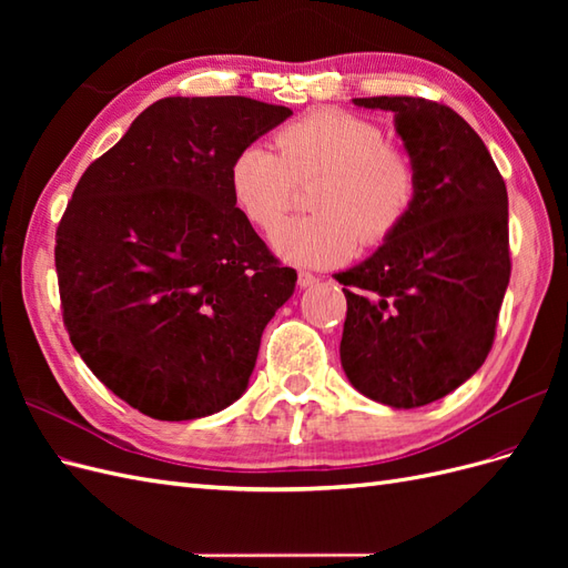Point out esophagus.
I'll use <instances>...</instances> for the list:
<instances>
[{"instance_id":"esophagus-1","label":"esophagus","mask_w":568,"mask_h":568,"mask_svg":"<svg viewBox=\"0 0 568 568\" xmlns=\"http://www.w3.org/2000/svg\"><path fill=\"white\" fill-rule=\"evenodd\" d=\"M320 280L315 277V274H311V272H298V286L301 288H311V286H315Z\"/></svg>"}]
</instances>
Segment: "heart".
<instances>
[{"mask_svg":"<svg viewBox=\"0 0 568 568\" xmlns=\"http://www.w3.org/2000/svg\"><path fill=\"white\" fill-rule=\"evenodd\" d=\"M274 151L253 142L230 163V192L255 227L272 230L296 182L317 178L307 194L315 213L291 217L270 242L284 261L326 267L363 242L376 246L400 230L417 196V170L386 144L379 125L348 111H315L274 134Z\"/></svg>","mask_w":568,"mask_h":568,"instance_id":"heart-1","label":"heart"}]
</instances>
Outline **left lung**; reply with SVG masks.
Instances as JSON below:
<instances>
[{
    "mask_svg": "<svg viewBox=\"0 0 568 568\" xmlns=\"http://www.w3.org/2000/svg\"><path fill=\"white\" fill-rule=\"evenodd\" d=\"M390 111L417 170L400 230L334 274L348 301L341 367L367 398L412 409L486 363L509 284L507 186L484 140L453 109L419 97L353 99Z\"/></svg>",
    "mask_w": 568,
    "mask_h": 568,
    "instance_id": "left-lung-1",
    "label": "left lung"
}]
</instances>
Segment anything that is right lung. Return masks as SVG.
Wrapping results in <instances>:
<instances>
[{"label": "right lung", "mask_w": 568, "mask_h": 568, "mask_svg": "<svg viewBox=\"0 0 568 568\" xmlns=\"http://www.w3.org/2000/svg\"><path fill=\"white\" fill-rule=\"evenodd\" d=\"M294 113L246 97H165L80 178L57 230L71 343L161 422L242 398L261 336L294 296L230 192V163Z\"/></svg>", "instance_id": "add662e5"}]
</instances>
